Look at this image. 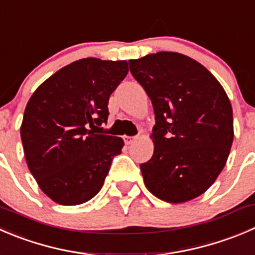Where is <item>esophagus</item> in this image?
I'll return each mask as SVG.
<instances>
[{"instance_id":"obj_1","label":"esophagus","mask_w":255,"mask_h":255,"mask_svg":"<svg viewBox=\"0 0 255 255\" xmlns=\"http://www.w3.org/2000/svg\"><path fill=\"white\" fill-rule=\"evenodd\" d=\"M135 138L137 137H129V135H125V137H123V139H125L126 144H130L133 140H135Z\"/></svg>"}]
</instances>
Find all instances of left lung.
Segmentation results:
<instances>
[{"label":"left lung","instance_id":"1","mask_svg":"<svg viewBox=\"0 0 255 255\" xmlns=\"http://www.w3.org/2000/svg\"><path fill=\"white\" fill-rule=\"evenodd\" d=\"M128 63L155 115L154 152L139 165L145 187L168 203L197 198L222 172L233 143V111L226 91L204 66L177 52Z\"/></svg>","mask_w":255,"mask_h":255}]
</instances>
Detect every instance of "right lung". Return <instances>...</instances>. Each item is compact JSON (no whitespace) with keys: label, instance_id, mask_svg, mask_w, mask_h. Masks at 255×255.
Wrapping results in <instances>:
<instances>
[{"label":"right lung","instance_id":"add662e5","mask_svg":"<svg viewBox=\"0 0 255 255\" xmlns=\"http://www.w3.org/2000/svg\"><path fill=\"white\" fill-rule=\"evenodd\" d=\"M127 73V61L78 59L29 98L21 126L24 157L39 188L56 203L92 199L122 152V138L97 134L95 128L107 123L108 100Z\"/></svg>","mask_w":255,"mask_h":255}]
</instances>
